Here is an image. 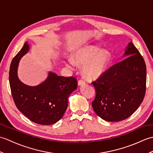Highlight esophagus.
<instances>
[{
	"label": "esophagus",
	"mask_w": 153,
	"mask_h": 153,
	"mask_svg": "<svg viewBox=\"0 0 153 153\" xmlns=\"http://www.w3.org/2000/svg\"><path fill=\"white\" fill-rule=\"evenodd\" d=\"M85 85V82L83 79H80L78 81V85L79 86H83Z\"/></svg>",
	"instance_id": "34e87169"
}]
</instances>
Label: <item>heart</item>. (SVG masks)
I'll return each mask as SVG.
<instances>
[{
  "label": "heart",
  "mask_w": 153,
  "mask_h": 153,
  "mask_svg": "<svg viewBox=\"0 0 153 153\" xmlns=\"http://www.w3.org/2000/svg\"><path fill=\"white\" fill-rule=\"evenodd\" d=\"M111 59V54L107 50L90 45L80 48L74 54L75 62L70 58L66 61V65L70 68L74 67L76 62L83 66L84 76L91 79L98 78L105 72Z\"/></svg>",
  "instance_id": "heart-1"
}]
</instances>
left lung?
<instances>
[{"mask_svg": "<svg viewBox=\"0 0 153 153\" xmlns=\"http://www.w3.org/2000/svg\"><path fill=\"white\" fill-rule=\"evenodd\" d=\"M127 56L93 82L96 90L93 108L106 121L120 122L128 118L144 99L147 68L143 58L131 42L123 55Z\"/></svg>", "mask_w": 153, "mask_h": 153, "instance_id": "left-lung-1", "label": "left lung"}]
</instances>
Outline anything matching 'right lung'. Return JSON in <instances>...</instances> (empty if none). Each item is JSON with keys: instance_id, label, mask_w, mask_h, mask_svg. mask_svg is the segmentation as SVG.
<instances>
[{"instance_id": "obj_1", "label": "right lung", "mask_w": 153, "mask_h": 153, "mask_svg": "<svg viewBox=\"0 0 153 153\" xmlns=\"http://www.w3.org/2000/svg\"><path fill=\"white\" fill-rule=\"evenodd\" d=\"M30 50L27 41L13 58L9 81L12 95L18 109L31 121L41 125H51L62 118L68 107V97L77 89L74 77L58 76L52 71L47 78L36 86L22 83L18 76L19 62Z\"/></svg>"}]
</instances>
